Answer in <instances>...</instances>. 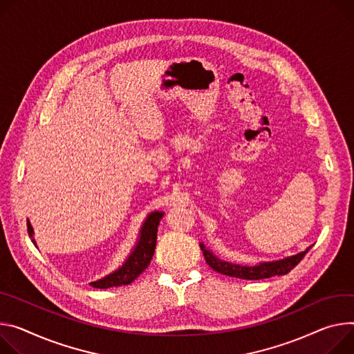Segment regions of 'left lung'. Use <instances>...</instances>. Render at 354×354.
I'll list each match as a JSON object with an SVG mask.
<instances>
[{
	"label": "left lung",
	"instance_id": "1",
	"mask_svg": "<svg viewBox=\"0 0 354 354\" xmlns=\"http://www.w3.org/2000/svg\"><path fill=\"white\" fill-rule=\"evenodd\" d=\"M201 248L203 251L205 260L206 263L217 272L223 274V275H229V277H234V278H241V279H264V278H270L274 275H285L292 268H295V266L299 264V261L304 259L306 251H302L297 255L288 257V259L279 260V261H272V263H263L260 266L255 267H245V266H237V264H230L227 261H221L217 257H214L210 251H207L205 248V244H201Z\"/></svg>",
	"mask_w": 354,
	"mask_h": 354
}]
</instances>
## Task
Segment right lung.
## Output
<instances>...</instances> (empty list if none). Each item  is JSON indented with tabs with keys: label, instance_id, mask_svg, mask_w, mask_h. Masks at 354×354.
Masks as SVG:
<instances>
[{
	"label": "right lung",
	"instance_id": "1",
	"mask_svg": "<svg viewBox=\"0 0 354 354\" xmlns=\"http://www.w3.org/2000/svg\"><path fill=\"white\" fill-rule=\"evenodd\" d=\"M162 216L164 214L160 212L151 213L141 229V237L138 240L137 247L134 248L131 255L128 257V260L122 264V267L114 271L113 274L104 277L103 279L91 282L90 285L94 288L107 289V288L128 285L134 279H137V277H140V274H142L147 270V267L152 260V255L155 252V245H156L158 226ZM26 226H28V234L32 237L34 230H32L29 221H26ZM32 241L35 244L34 239H32Z\"/></svg>",
	"mask_w": 354,
	"mask_h": 354
}]
</instances>
